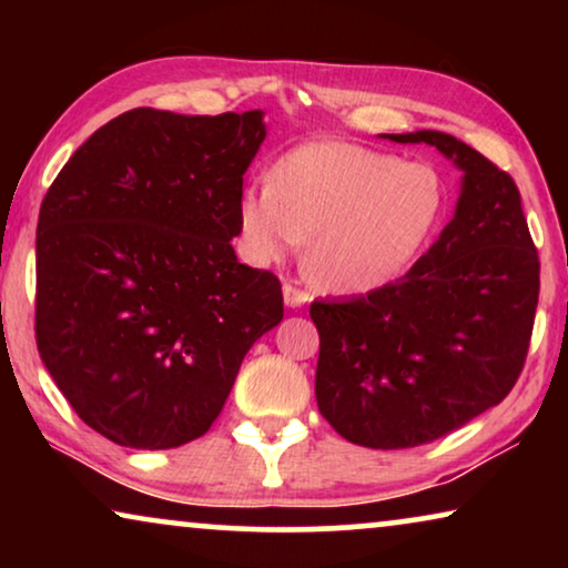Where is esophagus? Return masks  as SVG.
I'll use <instances>...</instances> for the list:
<instances>
[{"label": "esophagus", "instance_id": "1", "mask_svg": "<svg viewBox=\"0 0 568 568\" xmlns=\"http://www.w3.org/2000/svg\"><path fill=\"white\" fill-rule=\"evenodd\" d=\"M282 292H284V305L290 307V310L305 307L307 302H310V294H307V292H302V290H297V286H294V284H284V286H282Z\"/></svg>", "mask_w": 568, "mask_h": 568}]
</instances>
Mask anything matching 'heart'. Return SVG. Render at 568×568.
<instances>
[{
    "instance_id": "b5f03b06",
    "label": "heart",
    "mask_w": 568,
    "mask_h": 568,
    "mask_svg": "<svg viewBox=\"0 0 568 568\" xmlns=\"http://www.w3.org/2000/svg\"><path fill=\"white\" fill-rule=\"evenodd\" d=\"M445 183L426 162L348 142H310L237 196L245 258L276 266L307 245V271L336 294L398 282L437 232Z\"/></svg>"
}]
</instances>
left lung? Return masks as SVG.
Returning a JSON list of instances; mask_svg holds the SVG:
<instances>
[{
    "mask_svg": "<svg viewBox=\"0 0 568 568\" xmlns=\"http://www.w3.org/2000/svg\"><path fill=\"white\" fill-rule=\"evenodd\" d=\"M429 144L460 170L447 227L398 282L313 302L315 398L341 437L406 449L499 406L523 372L540 263L515 181L445 131L379 134Z\"/></svg>",
    "mask_w": 568,
    "mask_h": 568,
    "instance_id": "obj_1",
    "label": "left lung"
}]
</instances>
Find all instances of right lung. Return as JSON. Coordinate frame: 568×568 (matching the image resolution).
I'll use <instances>...</instances> for the list:
<instances>
[{"label": "right lung", "mask_w": 568, "mask_h": 568, "mask_svg": "<svg viewBox=\"0 0 568 568\" xmlns=\"http://www.w3.org/2000/svg\"><path fill=\"white\" fill-rule=\"evenodd\" d=\"M263 139V111L134 108L45 193L38 352L77 416L115 445L170 449L206 434L245 354L282 323L278 278L232 247Z\"/></svg>", "instance_id": "right-lung-1"}]
</instances>
